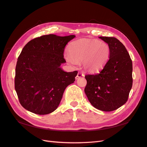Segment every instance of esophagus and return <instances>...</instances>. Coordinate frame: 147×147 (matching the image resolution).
I'll use <instances>...</instances> for the list:
<instances>
[{
  "instance_id": "1",
  "label": "esophagus",
  "mask_w": 147,
  "mask_h": 147,
  "mask_svg": "<svg viewBox=\"0 0 147 147\" xmlns=\"http://www.w3.org/2000/svg\"><path fill=\"white\" fill-rule=\"evenodd\" d=\"M84 76V74L80 72H78V74H77V75L76 76V77H75V78H76L77 80L79 78H80L82 77H83Z\"/></svg>"
}]
</instances>
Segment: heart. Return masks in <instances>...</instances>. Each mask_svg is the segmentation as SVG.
I'll return each mask as SVG.
<instances>
[{
  "instance_id": "b5f03b06",
  "label": "heart",
  "mask_w": 147,
  "mask_h": 147,
  "mask_svg": "<svg viewBox=\"0 0 147 147\" xmlns=\"http://www.w3.org/2000/svg\"><path fill=\"white\" fill-rule=\"evenodd\" d=\"M65 58L72 64L83 61L84 68L88 72L99 70L107 62L110 49L107 43L97 40L82 39L70 44Z\"/></svg>"
}]
</instances>
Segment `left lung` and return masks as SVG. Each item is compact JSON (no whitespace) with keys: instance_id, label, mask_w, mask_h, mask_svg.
<instances>
[{"instance_id":"8db88e82","label":"left lung","mask_w":147,"mask_h":147,"mask_svg":"<svg viewBox=\"0 0 147 147\" xmlns=\"http://www.w3.org/2000/svg\"><path fill=\"white\" fill-rule=\"evenodd\" d=\"M108 45L110 54L99 74L85 75L84 92L96 109L111 112L126 103L132 86V63L123 44L113 37H99Z\"/></svg>"}]
</instances>
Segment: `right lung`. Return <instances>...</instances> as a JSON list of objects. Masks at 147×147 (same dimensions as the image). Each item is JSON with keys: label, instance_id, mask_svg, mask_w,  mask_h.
<instances>
[{"label": "right lung", "instance_id": "right-lung-1", "mask_svg": "<svg viewBox=\"0 0 147 147\" xmlns=\"http://www.w3.org/2000/svg\"><path fill=\"white\" fill-rule=\"evenodd\" d=\"M75 36L42 35L23 48L15 69V88L21 105L38 115L49 114L57 108L65 89L75 80L77 70L66 72L64 48Z\"/></svg>", "mask_w": 147, "mask_h": 147}]
</instances>
